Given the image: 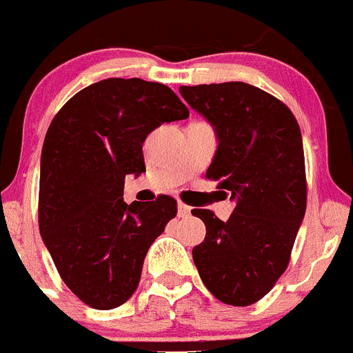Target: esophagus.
Instances as JSON below:
<instances>
[{
	"mask_svg": "<svg viewBox=\"0 0 353 353\" xmlns=\"http://www.w3.org/2000/svg\"><path fill=\"white\" fill-rule=\"evenodd\" d=\"M191 214V207L185 203H179V217H187Z\"/></svg>",
	"mask_w": 353,
	"mask_h": 353,
	"instance_id": "obj_1",
	"label": "esophagus"
}]
</instances>
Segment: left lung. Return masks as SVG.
Masks as SVG:
<instances>
[{
	"label": "left lung",
	"mask_w": 353,
	"mask_h": 353,
	"mask_svg": "<svg viewBox=\"0 0 353 353\" xmlns=\"http://www.w3.org/2000/svg\"><path fill=\"white\" fill-rule=\"evenodd\" d=\"M180 93L219 139L205 176L217 182L224 198L236 201L228 221L207 208L192 210L207 226L192 260L217 301L251 305L286 270L304 219L307 182L301 127L285 102L248 83L180 86Z\"/></svg>",
	"instance_id": "obj_1"
}]
</instances>
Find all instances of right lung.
I'll list each match as a JSON object with an SVG mask.
<instances>
[{
  "label": "right lung",
  "mask_w": 353,
  "mask_h": 353,
  "mask_svg": "<svg viewBox=\"0 0 353 353\" xmlns=\"http://www.w3.org/2000/svg\"><path fill=\"white\" fill-rule=\"evenodd\" d=\"M187 117L166 84L111 77L77 92L52 118L40 162V235L65 285L93 310L132 297L150 245L176 215L166 194L127 205L123 183L146 171V136Z\"/></svg>",
  "instance_id": "right-lung-1"
}]
</instances>
